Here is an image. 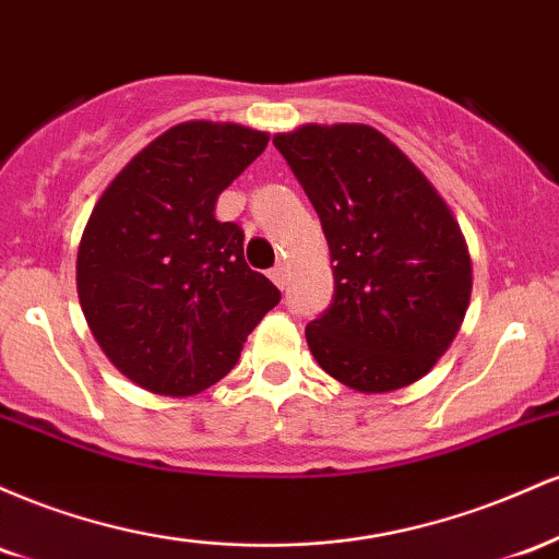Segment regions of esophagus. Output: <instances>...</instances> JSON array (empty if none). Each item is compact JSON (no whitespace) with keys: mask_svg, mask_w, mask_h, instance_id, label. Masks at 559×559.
<instances>
[{"mask_svg":"<svg viewBox=\"0 0 559 559\" xmlns=\"http://www.w3.org/2000/svg\"><path fill=\"white\" fill-rule=\"evenodd\" d=\"M271 278H273V284L278 286V288H286V284H288V267L284 265V262H278V265L273 267Z\"/></svg>","mask_w":559,"mask_h":559,"instance_id":"esophagus-1","label":"esophagus"}]
</instances>
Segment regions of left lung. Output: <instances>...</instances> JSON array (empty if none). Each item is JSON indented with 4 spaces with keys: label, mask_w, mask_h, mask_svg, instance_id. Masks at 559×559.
<instances>
[{
    "label": "left lung",
    "mask_w": 559,
    "mask_h": 559,
    "mask_svg": "<svg viewBox=\"0 0 559 559\" xmlns=\"http://www.w3.org/2000/svg\"><path fill=\"white\" fill-rule=\"evenodd\" d=\"M329 239L333 299L305 329L325 373L381 394L449 349L471 301V254L439 191L370 126H301L273 139Z\"/></svg>",
    "instance_id": "left-lung-1"
}]
</instances>
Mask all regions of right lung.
Listing matches in <instances>:
<instances>
[{"label": "right lung", "mask_w": 559, "mask_h": 559, "mask_svg": "<svg viewBox=\"0 0 559 559\" xmlns=\"http://www.w3.org/2000/svg\"><path fill=\"white\" fill-rule=\"evenodd\" d=\"M267 146L236 123L173 126L96 202L79 249V299L110 362L141 389L204 391L234 368L281 292L243 260V230L215 221L221 191Z\"/></svg>", "instance_id": "right-lung-1"}]
</instances>
